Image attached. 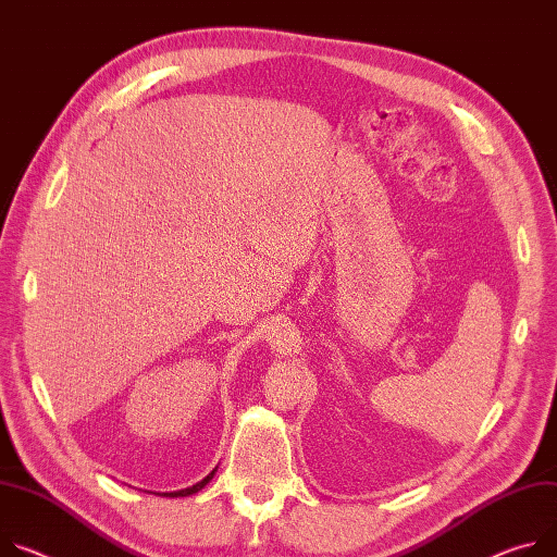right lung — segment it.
I'll use <instances>...</instances> for the list:
<instances>
[{"label": "right lung", "instance_id": "1", "mask_svg": "<svg viewBox=\"0 0 557 557\" xmlns=\"http://www.w3.org/2000/svg\"><path fill=\"white\" fill-rule=\"evenodd\" d=\"M213 475H215V471H211L205 480L201 482H197V484H193V486H188V488H182V491H173V493H162L164 497H186V495H193V493H197V491H201L205 488L211 480H213Z\"/></svg>", "mask_w": 557, "mask_h": 557}]
</instances>
